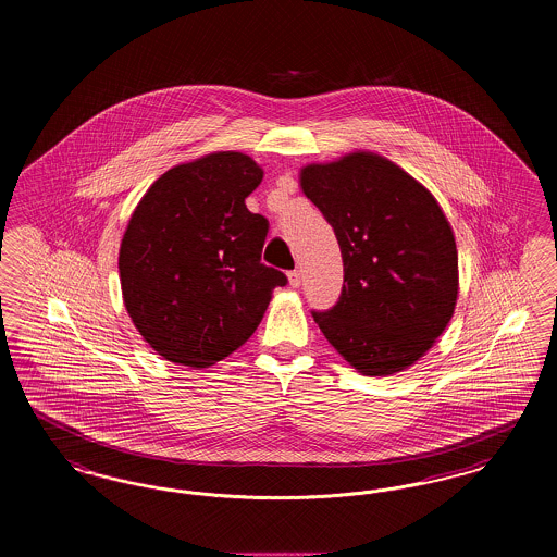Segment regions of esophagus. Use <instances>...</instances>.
I'll return each mask as SVG.
<instances>
[{"instance_id":"34e87169","label":"esophagus","mask_w":557,"mask_h":557,"mask_svg":"<svg viewBox=\"0 0 557 557\" xmlns=\"http://www.w3.org/2000/svg\"><path fill=\"white\" fill-rule=\"evenodd\" d=\"M288 282H290L292 288H298L300 286V271H290Z\"/></svg>"}]
</instances>
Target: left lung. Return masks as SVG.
Listing matches in <instances>:
<instances>
[{
	"label": "left lung",
	"mask_w": 557,
	"mask_h": 557,
	"mask_svg": "<svg viewBox=\"0 0 557 557\" xmlns=\"http://www.w3.org/2000/svg\"><path fill=\"white\" fill-rule=\"evenodd\" d=\"M300 189L334 227L345 284L313 319L363 375L405 371L449 325L459 267L438 200L393 160L357 150L300 169Z\"/></svg>",
	"instance_id": "obj_1"
}]
</instances>
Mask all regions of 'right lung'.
Masks as SVG:
<instances>
[{
	"instance_id": "1",
	"label": "right lung",
	"mask_w": 557,
	"mask_h": 557,
	"mask_svg": "<svg viewBox=\"0 0 557 557\" xmlns=\"http://www.w3.org/2000/svg\"><path fill=\"white\" fill-rule=\"evenodd\" d=\"M263 169L242 152L175 164L137 202L119 250L123 302L162 359L211 368L259 327L286 275L261 263L265 216L246 209Z\"/></svg>"
}]
</instances>
